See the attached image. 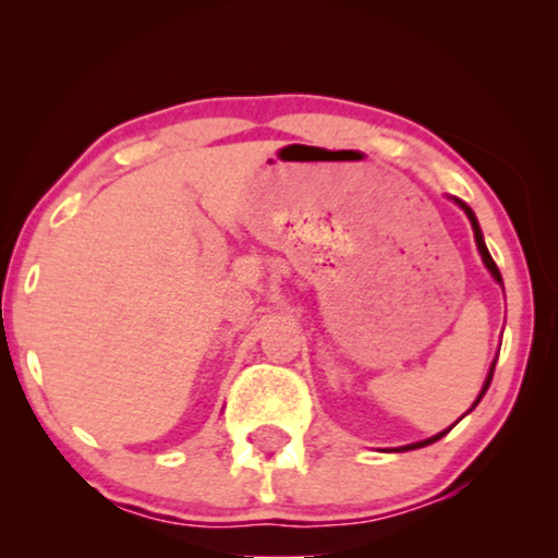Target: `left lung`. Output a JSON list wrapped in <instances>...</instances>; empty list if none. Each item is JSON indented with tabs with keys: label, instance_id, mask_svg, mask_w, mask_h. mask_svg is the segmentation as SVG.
Here are the masks:
<instances>
[{
	"label": "left lung",
	"instance_id": "left-lung-1",
	"mask_svg": "<svg viewBox=\"0 0 558 558\" xmlns=\"http://www.w3.org/2000/svg\"><path fill=\"white\" fill-rule=\"evenodd\" d=\"M454 203H457V205H460V208H462L464 213H468V218H470V223H472V231H475L477 251H480V256H483V262H485V266H487V271H490V274H493V279H495V281H498V284H502V277H500L498 266H495V262H493V256H490V251H487V246H485V241H483V231H480V223H477L475 213H472V208H470V205H468V203H462V201H460V197H454ZM493 371H495V361H493V365H490V373H487V378H485V384H483V391H480V396H477V401H475V403H472V409H475V407H477V403H480V399H483V396H485V391H487V388H490V380H493ZM472 409H470V411H472ZM470 411H468V414H470ZM462 416H464V414H462ZM462 416H460V418H462ZM460 418H457V422H460ZM457 422H454V424H457ZM454 424H452V426H454ZM452 426H449V429H452ZM449 429H445V432H439V434H434V437H429V439H424V441H414V445H407V447H399V449H401V452H407V449H418V447L434 445V441H437V439H441V437H445V434H447Z\"/></svg>",
	"mask_w": 558,
	"mask_h": 558
}]
</instances>
